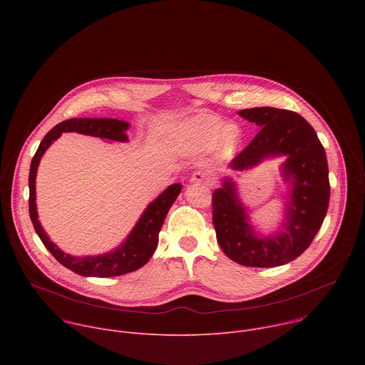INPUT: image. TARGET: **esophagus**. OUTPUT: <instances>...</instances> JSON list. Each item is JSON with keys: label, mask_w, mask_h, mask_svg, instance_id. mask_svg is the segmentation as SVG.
<instances>
[{"label": "esophagus", "mask_w": 365, "mask_h": 365, "mask_svg": "<svg viewBox=\"0 0 365 365\" xmlns=\"http://www.w3.org/2000/svg\"><path fill=\"white\" fill-rule=\"evenodd\" d=\"M192 182H202V183H212L215 180L214 173L210 170H197L192 175Z\"/></svg>", "instance_id": "obj_1"}]
</instances>
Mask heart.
I'll use <instances>...</instances> for the list:
<instances>
[{"label": "heart", "mask_w": 365, "mask_h": 365, "mask_svg": "<svg viewBox=\"0 0 365 365\" xmlns=\"http://www.w3.org/2000/svg\"><path fill=\"white\" fill-rule=\"evenodd\" d=\"M218 130H220V123H215V121L211 123L205 118H197L183 130L179 144L187 150L206 147L207 144L212 143ZM238 140H240V128L234 124H228L218 134L217 143L222 151H228L237 145Z\"/></svg>", "instance_id": "b5f03b06"}]
</instances>
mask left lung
<instances>
[{
  "label": "left lung",
  "mask_w": 365,
  "mask_h": 365,
  "mask_svg": "<svg viewBox=\"0 0 365 365\" xmlns=\"http://www.w3.org/2000/svg\"><path fill=\"white\" fill-rule=\"evenodd\" d=\"M259 125L252 141L231 160L234 170L250 169L267 155L286 154L284 178H293L284 231L276 237L252 234L245 210L227 179L212 193V222L222 251L247 267H277L293 262L314 241L329 205L328 162L315 130L297 113L258 107L238 113Z\"/></svg>",
  "instance_id": "8db88e82"
}]
</instances>
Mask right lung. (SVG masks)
I'll list each match as a JSON object with an SVG mask.
<instances>
[{"instance_id":"add662e5","label":"right lung","mask_w":365,"mask_h":365,"mask_svg":"<svg viewBox=\"0 0 365 365\" xmlns=\"http://www.w3.org/2000/svg\"><path fill=\"white\" fill-rule=\"evenodd\" d=\"M128 128V124L120 120L113 118H72L59 123L51 128L44 138L41 140L34 158L30 165V175H29V212L30 220L33 222V227L40 237L44 247L50 251L58 262L65 266L66 269L72 270L73 273L79 276L86 277H114V276H123L131 272L138 270L143 267L151 255L154 254L155 248L159 244V232L163 227L165 218L170 210V206L179 196L182 190V185L175 183L170 185L158 199L151 202L147 210L144 211L143 217L137 222L135 228L131 231L130 237L125 240V242L115 250L114 252H108L106 255H96V257H72L69 254H65L61 248H58L53 242L48 240V237L44 234L37 211H36V173L37 166L41 159L43 153L47 150V147L53 143L56 138L62 135V133H79L101 138H108L114 141H127L125 130Z\"/></svg>"}]
</instances>
